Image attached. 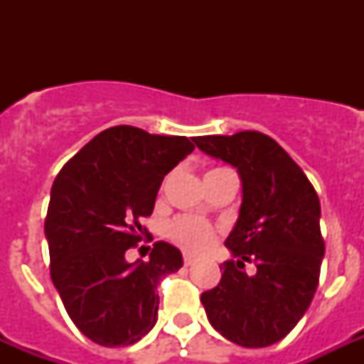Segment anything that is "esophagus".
I'll return each mask as SVG.
<instances>
[{"instance_id": "34e87169", "label": "esophagus", "mask_w": 364, "mask_h": 364, "mask_svg": "<svg viewBox=\"0 0 364 364\" xmlns=\"http://www.w3.org/2000/svg\"><path fill=\"white\" fill-rule=\"evenodd\" d=\"M183 262H185V266L194 264V262H196V257H194V255H191V253H185V255H183Z\"/></svg>"}]
</instances>
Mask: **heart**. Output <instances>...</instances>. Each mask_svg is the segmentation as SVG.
<instances>
[{"mask_svg":"<svg viewBox=\"0 0 364 364\" xmlns=\"http://www.w3.org/2000/svg\"><path fill=\"white\" fill-rule=\"evenodd\" d=\"M166 232H168L171 242H176L179 247L187 249V251H202L215 238L213 228L196 217L173 219L166 228Z\"/></svg>","mask_w":364,"mask_h":364,"instance_id":"b5f03b06","label":"heart"}]
</instances>
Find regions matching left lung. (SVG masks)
I'll return each instance as SVG.
<instances>
[{"instance_id": "8db88e82", "label": "left lung", "mask_w": 364, "mask_h": 364, "mask_svg": "<svg viewBox=\"0 0 364 364\" xmlns=\"http://www.w3.org/2000/svg\"><path fill=\"white\" fill-rule=\"evenodd\" d=\"M196 147L238 170L242 204L225 245L221 282L202 293L211 327L243 348L285 338L316 294L325 242L321 205L299 164L260 132L194 137ZM257 270L245 272V262Z\"/></svg>"}]
</instances>
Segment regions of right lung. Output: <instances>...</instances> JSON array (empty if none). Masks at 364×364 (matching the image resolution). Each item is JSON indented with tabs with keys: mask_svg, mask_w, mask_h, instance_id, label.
Masks as SVG:
<instances>
[{
	"mask_svg": "<svg viewBox=\"0 0 364 364\" xmlns=\"http://www.w3.org/2000/svg\"><path fill=\"white\" fill-rule=\"evenodd\" d=\"M194 145L134 126L100 132L60 170L50 188L45 238L50 277L71 321L105 348L130 346L159 319L160 279L183 266L181 251L154 243L149 260H126L147 232L164 176Z\"/></svg>",
	"mask_w": 364,
	"mask_h": 364,
	"instance_id": "right-lung-1",
	"label": "right lung"
}]
</instances>
